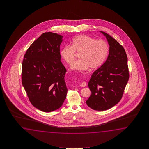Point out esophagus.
<instances>
[{
	"instance_id": "esophagus-1",
	"label": "esophagus",
	"mask_w": 149,
	"mask_h": 149,
	"mask_svg": "<svg viewBox=\"0 0 149 149\" xmlns=\"http://www.w3.org/2000/svg\"><path fill=\"white\" fill-rule=\"evenodd\" d=\"M87 85V84L86 83V82H83L80 85V86H81V87H85Z\"/></svg>"
}]
</instances>
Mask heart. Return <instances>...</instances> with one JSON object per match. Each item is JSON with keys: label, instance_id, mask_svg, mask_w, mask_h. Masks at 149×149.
I'll return each instance as SVG.
<instances>
[{"label": "heart", "instance_id": "b5f03b06", "mask_svg": "<svg viewBox=\"0 0 149 149\" xmlns=\"http://www.w3.org/2000/svg\"><path fill=\"white\" fill-rule=\"evenodd\" d=\"M109 47L107 42L101 39L96 40L88 35H80L74 37L71 45H65L61 48L60 54L67 64L73 63L76 53H80V60L72 64L73 70L85 71L94 70L101 67L108 55Z\"/></svg>", "mask_w": 149, "mask_h": 149}]
</instances>
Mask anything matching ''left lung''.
Masks as SVG:
<instances>
[{
    "label": "left lung",
    "mask_w": 149,
    "mask_h": 149,
    "mask_svg": "<svg viewBox=\"0 0 149 149\" xmlns=\"http://www.w3.org/2000/svg\"><path fill=\"white\" fill-rule=\"evenodd\" d=\"M101 32L107 39L109 54L104 63L92 74L88 83L92 94L86 101L97 111L107 110L120 101L130 77L124 47L111 36Z\"/></svg>",
    "instance_id": "8db88e82"
}]
</instances>
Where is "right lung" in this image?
I'll use <instances>...</instances> for the list:
<instances>
[{"instance_id": "obj_1", "label": "right lung", "mask_w": 149, "mask_h": 149, "mask_svg": "<svg viewBox=\"0 0 149 149\" xmlns=\"http://www.w3.org/2000/svg\"><path fill=\"white\" fill-rule=\"evenodd\" d=\"M62 36L45 32L29 47L22 65V84L29 101L40 111L60 108L67 97V70L61 61Z\"/></svg>"}]
</instances>
